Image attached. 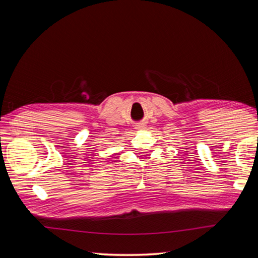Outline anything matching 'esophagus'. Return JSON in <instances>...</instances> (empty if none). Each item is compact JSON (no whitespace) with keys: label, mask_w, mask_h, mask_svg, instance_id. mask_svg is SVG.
I'll list each match as a JSON object with an SVG mask.
<instances>
[{"label":"esophagus","mask_w":258,"mask_h":258,"mask_svg":"<svg viewBox=\"0 0 258 258\" xmlns=\"http://www.w3.org/2000/svg\"><path fill=\"white\" fill-rule=\"evenodd\" d=\"M137 128L138 130H142V128H144V125L143 124H139V125H137Z\"/></svg>","instance_id":"esophagus-1"}]
</instances>
